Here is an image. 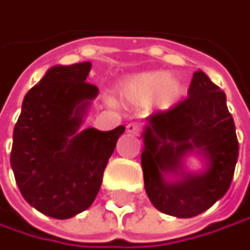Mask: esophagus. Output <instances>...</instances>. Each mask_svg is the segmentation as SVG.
<instances>
[{"label":"esophagus","instance_id":"obj_1","mask_svg":"<svg viewBox=\"0 0 250 250\" xmlns=\"http://www.w3.org/2000/svg\"><path fill=\"white\" fill-rule=\"evenodd\" d=\"M126 130L130 135H139V124L138 123H129L126 126Z\"/></svg>","mask_w":250,"mask_h":250}]
</instances>
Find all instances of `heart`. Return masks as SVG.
Segmentation results:
<instances>
[{
  "label": "heart",
  "mask_w": 250,
  "mask_h": 250,
  "mask_svg": "<svg viewBox=\"0 0 250 250\" xmlns=\"http://www.w3.org/2000/svg\"><path fill=\"white\" fill-rule=\"evenodd\" d=\"M183 93V84L177 77L166 71L154 70L130 76L120 84V96L135 105H145L154 99L160 109L171 108Z\"/></svg>",
  "instance_id": "heart-1"
}]
</instances>
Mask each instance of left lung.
<instances>
[{"label": "left lung", "instance_id": "left-lung-1", "mask_svg": "<svg viewBox=\"0 0 250 250\" xmlns=\"http://www.w3.org/2000/svg\"><path fill=\"white\" fill-rule=\"evenodd\" d=\"M188 98L146 118L142 170L152 205L168 215L190 218L221 199L233 180L239 142L226 93L204 71H195ZM198 153L206 161L201 173H188L183 158ZM175 177L168 181V176Z\"/></svg>", "mask_w": 250, "mask_h": 250}]
</instances>
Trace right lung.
<instances>
[{
    "mask_svg": "<svg viewBox=\"0 0 250 250\" xmlns=\"http://www.w3.org/2000/svg\"><path fill=\"white\" fill-rule=\"evenodd\" d=\"M92 64L54 65L24 96L10 155L23 198L39 212L67 220L95 201L124 126L80 130L98 87Z\"/></svg>",
    "mask_w": 250,
    "mask_h": 250,
    "instance_id": "add662e5",
    "label": "right lung"
}]
</instances>
